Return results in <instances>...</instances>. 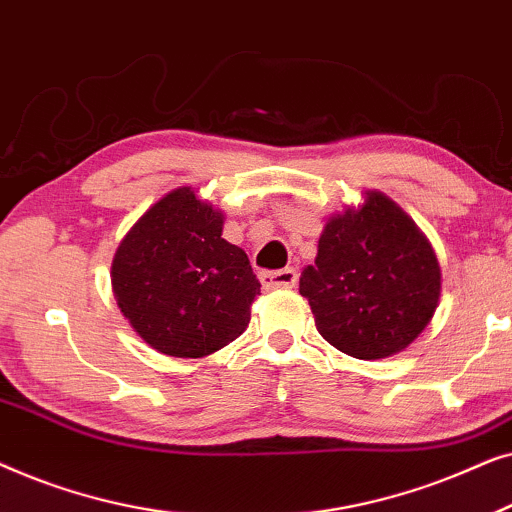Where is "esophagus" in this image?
Here are the masks:
<instances>
[{
  "label": "esophagus",
  "mask_w": 512,
  "mask_h": 512,
  "mask_svg": "<svg viewBox=\"0 0 512 512\" xmlns=\"http://www.w3.org/2000/svg\"><path fill=\"white\" fill-rule=\"evenodd\" d=\"M296 282H298V272L293 268L263 272V275H261L263 289H293Z\"/></svg>",
  "instance_id": "obj_1"
}]
</instances>
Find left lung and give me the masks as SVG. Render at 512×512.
<instances>
[{
	"mask_svg": "<svg viewBox=\"0 0 512 512\" xmlns=\"http://www.w3.org/2000/svg\"><path fill=\"white\" fill-rule=\"evenodd\" d=\"M440 284L431 242L380 191L328 216L314 265L300 272L321 338L363 361L410 347L433 319Z\"/></svg>",
	"mask_w": 512,
	"mask_h": 512,
	"instance_id": "obj_1",
	"label": "left lung"
}]
</instances>
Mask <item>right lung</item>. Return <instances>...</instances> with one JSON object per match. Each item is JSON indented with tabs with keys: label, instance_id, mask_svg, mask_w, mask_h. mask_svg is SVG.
<instances>
[{
	"label": "right lung",
	"instance_id": "1",
	"mask_svg": "<svg viewBox=\"0 0 512 512\" xmlns=\"http://www.w3.org/2000/svg\"><path fill=\"white\" fill-rule=\"evenodd\" d=\"M221 209L179 186L139 216L111 261V289L146 345L202 359L247 331L261 293L249 258L226 242Z\"/></svg>",
	"mask_w": 512,
	"mask_h": 512
}]
</instances>
